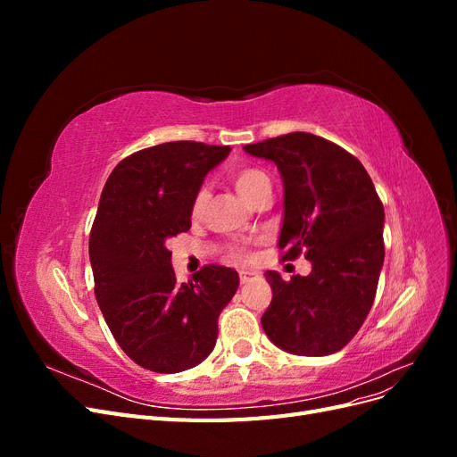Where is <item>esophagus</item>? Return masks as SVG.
Here are the masks:
<instances>
[{
    "label": "esophagus",
    "instance_id": "esophagus-1",
    "mask_svg": "<svg viewBox=\"0 0 457 457\" xmlns=\"http://www.w3.org/2000/svg\"><path fill=\"white\" fill-rule=\"evenodd\" d=\"M255 276H257V272H253V270H240V284L252 282Z\"/></svg>",
    "mask_w": 457,
    "mask_h": 457
}]
</instances>
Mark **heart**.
<instances>
[{
    "instance_id": "b5f03b06",
    "label": "heart",
    "mask_w": 457,
    "mask_h": 457,
    "mask_svg": "<svg viewBox=\"0 0 457 457\" xmlns=\"http://www.w3.org/2000/svg\"><path fill=\"white\" fill-rule=\"evenodd\" d=\"M232 185L237 188L238 195L250 202L252 205L257 202L259 196L267 195V192L272 190L270 185V177L262 171L261 168H253V165H245V168H240L232 173ZM207 198H210V192L205 188H200L195 198H192V215H200L204 212V207L207 204ZM240 257H245L244 252H238Z\"/></svg>"
}]
</instances>
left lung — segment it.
Wrapping results in <instances>:
<instances>
[{
	"instance_id": "8db88e82",
	"label": "left lung",
	"mask_w": 457,
	"mask_h": 457,
	"mask_svg": "<svg viewBox=\"0 0 457 457\" xmlns=\"http://www.w3.org/2000/svg\"><path fill=\"white\" fill-rule=\"evenodd\" d=\"M247 154L276 163L284 181L282 261L305 252L309 276L265 278L272 301L261 326L292 354L341 351L364 324L385 259L383 204L351 152L312 133H287L245 145Z\"/></svg>"
}]
</instances>
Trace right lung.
<instances>
[{"label": "right lung", "instance_id": "obj_1", "mask_svg": "<svg viewBox=\"0 0 457 457\" xmlns=\"http://www.w3.org/2000/svg\"><path fill=\"white\" fill-rule=\"evenodd\" d=\"M230 146L173 141L123 158L103 188L89 234L95 297L135 364L158 373L195 368L217 341L238 272L205 265L179 282L168 240L190 228L192 198Z\"/></svg>", "mask_w": 457, "mask_h": 457}]
</instances>
